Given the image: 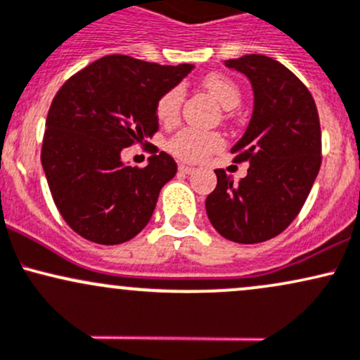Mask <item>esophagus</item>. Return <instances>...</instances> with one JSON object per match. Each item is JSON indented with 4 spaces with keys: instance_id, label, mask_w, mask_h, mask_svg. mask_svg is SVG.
Here are the masks:
<instances>
[{
    "instance_id": "esophagus-1",
    "label": "esophagus",
    "mask_w": 360,
    "mask_h": 360,
    "mask_svg": "<svg viewBox=\"0 0 360 360\" xmlns=\"http://www.w3.org/2000/svg\"><path fill=\"white\" fill-rule=\"evenodd\" d=\"M179 169H180V173H187V175H188V173L195 172V168L191 167V165H187V163H180Z\"/></svg>"
}]
</instances>
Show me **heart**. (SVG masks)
<instances>
[{
    "label": "heart",
    "mask_w": 360,
    "mask_h": 360,
    "mask_svg": "<svg viewBox=\"0 0 360 360\" xmlns=\"http://www.w3.org/2000/svg\"><path fill=\"white\" fill-rule=\"evenodd\" d=\"M204 86L209 93L219 102V105L226 110H231L241 100V93L231 79L221 75H209L204 79ZM181 100H184V91L181 88H173L165 93L158 102V119L165 124H172L179 119ZM223 146V137L216 132H204L199 129L185 127L176 132L169 139V151L181 160H200L204 156L211 155Z\"/></svg>",
    "instance_id": "b5f03b06"
}]
</instances>
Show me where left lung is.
Instances as JSON below:
<instances>
[{
    "label": "left lung",
    "instance_id": "left-lung-1",
    "mask_svg": "<svg viewBox=\"0 0 360 360\" xmlns=\"http://www.w3.org/2000/svg\"><path fill=\"white\" fill-rule=\"evenodd\" d=\"M248 78L253 112L234 161H250L234 181L216 169L217 185L205 199L216 231L234 243H262L296 219L321 165V129L308 88L284 64L262 54L224 60Z\"/></svg>",
    "mask_w": 360,
    "mask_h": 360
}]
</instances>
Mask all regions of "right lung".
<instances>
[{
  "label": "right lung",
  "instance_id": "right-lung-1",
  "mask_svg": "<svg viewBox=\"0 0 360 360\" xmlns=\"http://www.w3.org/2000/svg\"><path fill=\"white\" fill-rule=\"evenodd\" d=\"M192 70L112 54L71 76L54 96L40 160L60 216L84 240L119 245L149 223L161 187L175 176V160L161 151L137 168L120 153L158 131L160 98Z\"/></svg>",
  "mask_w": 360,
  "mask_h": 360
}]
</instances>
